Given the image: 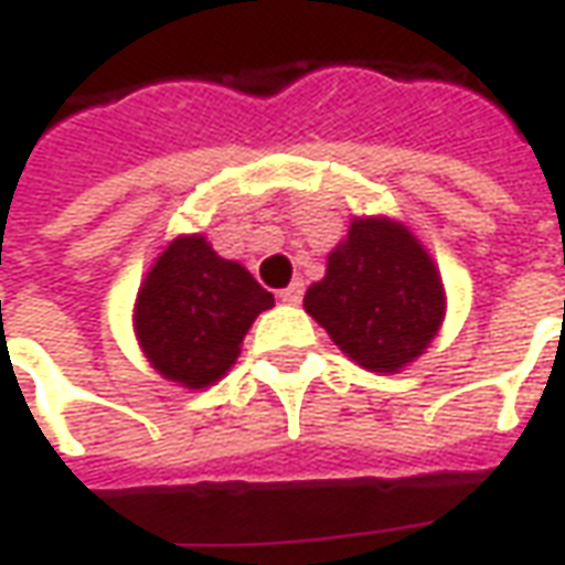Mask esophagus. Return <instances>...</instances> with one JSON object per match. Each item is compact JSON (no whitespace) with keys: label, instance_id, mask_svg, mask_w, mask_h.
<instances>
[{"label":"esophagus","instance_id":"34e87169","mask_svg":"<svg viewBox=\"0 0 565 565\" xmlns=\"http://www.w3.org/2000/svg\"><path fill=\"white\" fill-rule=\"evenodd\" d=\"M301 298H305V282L301 279H295L289 289L279 291V301H286V305H301Z\"/></svg>","mask_w":565,"mask_h":565}]
</instances>
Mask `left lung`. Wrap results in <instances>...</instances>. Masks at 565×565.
Returning <instances> with one entry per match:
<instances>
[{
  "mask_svg": "<svg viewBox=\"0 0 565 565\" xmlns=\"http://www.w3.org/2000/svg\"><path fill=\"white\" fill-rule=\"evenodd\" d=\"M305 307L350 360L396 372L430 344L446 298L434 260L403 224L356 217Z\"/></svg>",
  "mask_w": 565,
  "mask_h": 565,
  "instance_id": "obj_1",
  "label": "left lung"
}]
</instances>
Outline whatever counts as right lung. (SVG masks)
Listing matches in <instances>:
<instances>
[{
	"label": "right lung",
	"instance_id": "right-lung-1",
	"mask_svg": "<svg viewBox=\"0 0 565 565\" xmlns=\"http://www.w3.org/2000/svg\"><path fill=\"white\" fill-rule=\"evenodd\" d=\"M270 305L274 295L245 267L217 258L202 236H184L143 279L135 326L159 375L196 391L231 369L248 326Z\"/></svg>",
	"mask_w": 565,
	"mask_h": 565
}]
</instances>
